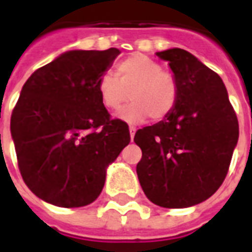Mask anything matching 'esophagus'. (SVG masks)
Here are the masks:
<instances>
[{"label": "esophagus", "mask_w": 252, "mask_h": 252, "mask_svg": "<svg viewBox=\"0 0 252 252\" xmlns=\"http://www.w3.org/2000/svg\"><path fill=\"white\" fill-rule=\"evenodd\" d=\"M135 132H136V128L135 126H129V136H131V140H133V137H135Z\"/></svg>", "instance_id": "esophagus-1"}]
</instances>
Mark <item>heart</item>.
Returning a JSON list of instances; mask_svg holds the SVG:
<instances>
[{
    "instance_id": "1",
    "label": "heart",
    "mask_w": 252,
    "mask_h": 252,
    "mask_svg": "<svg viewBox=\"0 0 252 252\" xmlns=\"http://www.w3.org/2000/svg\"><path fill=\"white\" fill-rule=\"evenodd\" d=\"M99 99L106 109H119L116 119L131 124L162 120L173 112L178 101V83L173 74L162 70V66L144 54H132L116 66V77L106 72L99 78ZM130 94H128L127 93Z\"/></svg>"
}]
</instances>
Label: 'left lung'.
<instances>
[{"mask_svg":"<svg viewBox=\"0 0 252 252\" xmlns=\"http://www.w3.org/2000/svg\"><path fill=\"white\" fill-rule=\"evenodd\" d=\"M157 57L169 62L178 101L163 120L136 132L137 178L155 205L188 208L222 184L238 144V119L221 78L194 55L170 48Z\"/></svg>","mask_w":252,"mask_h":252,"instance_id":"1","label":"left lung"}]
</instances>
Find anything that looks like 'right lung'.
<instances>
[{"label":"right lung","mask_w":252,"mask_h":252,"mask_svg":"<svg viewBox=\"0 0 252 252\" xmlns=\"http://www.w3.org/2000/svg\"><path fill=\"white\" fill-rule=\"evenodd\" d=\"M119 54L117 48L63 52L21 89L10 133L25 185L48 204H92L108 166L131 142L126 123L110 119L97 90Z\"/></svg>","instance_id":"obj_1"}]
</instances>
